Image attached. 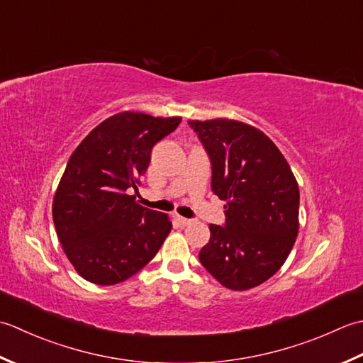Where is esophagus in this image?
<instances>
[{
	"label": "esophagus",
	"instance_id": "1",
	"mask_svg": "<svg viewBox=\"0 0 363 363\" xmlns=\"http://www.w3.org/2000/svg\"><path fill=\"white\" fill-rule=\"evenodd\" d=\"M174 219H175L177 223H179L182 227H186V225H189V224L192 223L191 219H188V218H183V216H179V214H175Z\"/></svg>",
	"mask_w": 363,
	"mask_h": 363
}]
</instances>
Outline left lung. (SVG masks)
Returning a JSON list of instances; mask_svg holds the SVG:
<instances>
[{"label":"left lung","instance_id":"8db88e82","mask_svg":"<svg viewBox=\"0 0 363 363\" xmlns=\"http://www.w3.org/2000/svg\"><path fill=\"white\" fill-rule=\"evenodd\" d=\"M211 161V189L225 201V224H210L199 254L228 290L274 276L299 230V188L284 155L255 127L228 119L189 121Z\"/></svg>","mask_w":363,"mask_h":363}]
</instances>
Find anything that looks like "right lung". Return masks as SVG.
Returning a JSON list of instances; mask_svg holds the SVG:
<instances>
[{
    "mask_svg": "<svg viewBox=\"0 0 363 363\" xmlns=\"http://www.w3.org/2000/svg\"><path fill=\"white\" fill-rule=\"evenodd\" d=\"M182 117L119 113L81 140L53 199V220L65 255L78 274L97 285L135 276L157 255L172 223L128 191L150 162L153 145Z\"/></svg>",
    "mask_w": 363,
    "mask_h": 363,
    "instance_id": "right-lung-1",
    "label": "right lung"
}]
</instances>
